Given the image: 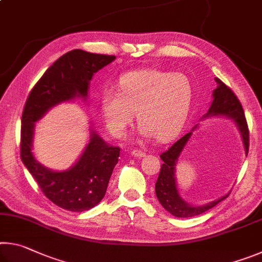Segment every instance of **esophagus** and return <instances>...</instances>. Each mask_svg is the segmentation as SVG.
<instances>
[{"label": "esophagus", "mask_w": 262, "mask_h": 262, "mask_svg": "<svg viewBox=\"0 0 262 262\" xmlns=\"http://www.w3.org/2000/svg\"><path fill=\"white\" fill-rule=\"evenodd\" d=\"M130 154H132V156L137 157V158H142V157L145 156V154H144L143 151H141V150H137V149L133 150V151H132Z\"/></svg>", "instance_id": "obj_1"}]
</instances>
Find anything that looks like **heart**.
Segmentation results:
<instances>
[{"instance_id":"1","label":"heart","mask_w":262,"mask_h":262,"mask_svg":"<svg viewBox=\"0 0 262 262\" xmlns=\"http://www.w3.org/2000/svg\"><path fill=\"white\" fill-rule=\"evenodd\" d=\"M118 92L105 90L100 113L111 134L125 137L135 113L140 134L165 142L179 134L193 99V84L184 73L154 68L133 70L119 78Z\"/></svg>"}]
</instances>
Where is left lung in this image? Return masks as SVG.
Segmentation results:
<instances>
[{
	"mask_svg": "<svg viewBox=\"0 0 262 262\" xmlns=\"http://www.w3.org/2000/svg\"><path fill=\"white\" fill-rule=\"evenodd\" d=\"M215 81L219 85L212 92L214 100H212L209 110H208L207 114L203 118L212 117V115H224V117L233 119L242 134L244 148H245V154L247 156L248 145H250V141L248 140H250V137H248V127L243 106L231 89L225 85L220 78H215ZM190 136H192V132L184 135L180 140L172 144L165 152L161 155L163 164L161 171H159L156 185H155V190H156L158 201L161 202L164 209H166L170 214L176 217H193L200 215L202 212L211 209L217 203H220L229 196V194H227L220 198L219 200H215L200 207L190 206L181 199L178 188H177L174 177L176 163L178 162L180 154L183 151Z\"/></svg>",
	"mask_w": 262,
	"mask_h": 262,
	"instance_id": "8db88e82",
	"label": "left lung"
}]
</instances>
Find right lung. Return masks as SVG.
Returning <instances> with one entry per match:
<instances>
[{"mask_svg":"<svg viewBox=\"0 0 262 262\" xmlns=\"http://www.w3.org/2000/svg\"><path fill=\"white\" fill-rule=\"evenodd\" d=\"M114 55L73 50L59 57L31 90L21 114L20 158L47 199L69 211H85L103 200L120 148L108 145L95 130L77 163L67 171L42 166L32 154L34 122L48 110L76 97L85 99L94 74Z\"/></svg>","mask_w":262,"mask_h":262,"instance_id":"right-lung-1","label":"right lung"}]
</instances>
